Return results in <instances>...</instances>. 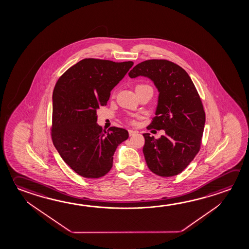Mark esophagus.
<instances>
[{"mask_svg":"<svg viewBox=\"0 0 249 249\" xmlns=\"http://www.w3.org/2000/svg\"><path fill=\"white\" fill-rule=\"evenodd\" d=\"M138 132H136V131L132 130V129H128V134H129V136H133V135H136Z\"/></svg>","mask_w":249,"mask_h":249,"instance_id":"esophagus-1","label":"esophagus"}]
</instances>
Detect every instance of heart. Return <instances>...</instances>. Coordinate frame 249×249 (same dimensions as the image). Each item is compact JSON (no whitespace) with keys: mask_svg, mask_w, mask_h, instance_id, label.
I'll return each instance as SVG.
<instances>
[{"mask_svg":"<svg viewBox=\"0 0 249 249\" xmlns=\"http://www.w3.org/2000/svg\"><path fill=\"white\" fill-rule=\"evenodd\" d=\"M140 86H144V85H143V84H139V85L136 86V88H137V87H140Z\"/></svg>","mask_w":249,"mask_h":249,"instance_id":"1","label":"heart"}]
</instances>
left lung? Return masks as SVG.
Listing matches in <instances>:
<instances>
[{
  "label": "left lung",
  "instance_id": "8db88e82",
  "mask_svg": "<svg viewBox=\"0 0 249 249\" xmlns=\"http://www.w3.org/2000/svg\"><path fill=\"white\" fill-rule=\"evenodd\" d=\"M128 75L151 79L160 92L158 106L147 129L165 131L155 139L143 134L147 167L157 176H177L200 151L206 115L196 86L185 70L163 59L142 61Z\"/></svg>",
  "mask_w": 249,
  "mask_h": 249
}]
</instances>
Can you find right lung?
I'll use <instances>...</instances> for the list:
<instances>
[{"mask_svg":"<svg viewBox=\"0 0 249 249\" xmlns=\"http://www.w3.org/2000/svg\"><path fill=\"white\" fill-rule=\"evenodd\" d=\"M133 61L86 58L58 79L53 92L51 137L62 160L79 176L97 179L113 167V155L128 132L97 125L96 110L106 106L111 90Z\"/></svg>","mask_w":249,"mask_h":249,"instance_id":"1","label":"right lung"}]
</instances>
